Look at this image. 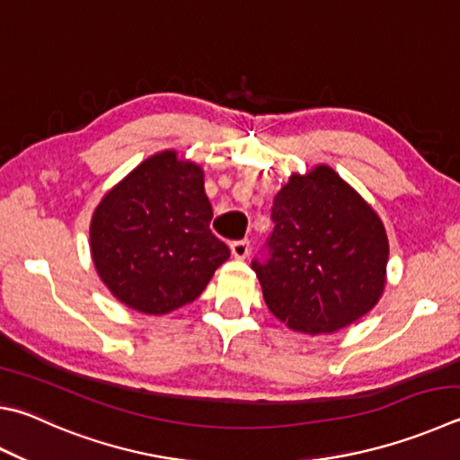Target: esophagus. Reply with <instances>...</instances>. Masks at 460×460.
<instances>
[{"instance_id": "1", "label": "esophagus", "mask_w": 460, "mask_h": 460, "mask_svg": "<svg viewBox=\"0 0 460 460\" xmlns=\"http://www.w3.org/2000/svg\"><path fill=\"white\" fill-rule=\"evenodd\" d=\"M231 253L235 259H245L252 253V243H249L247 239H241V241H233L231 243Z\"/></svg>"}]
</instances>
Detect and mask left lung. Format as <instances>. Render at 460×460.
<instances>
[{
    "mask_svg": "<svg viewBox=\"0 0 460 460\" xmlns=\"http://www.w3.org/2000/svg\"><path fill=\"white\" fill-rule=\"evenodd\" d=\"M265 255L252 261L265 304L304 333L368 314L386 283L388 237L374 208L330 166L294 174L273 199Z\"/></svg>",
    "mask_w": 460,
    "mask_h": 460,
    "instance_id": "left-lung-1",
    "label": "left lung"
}]
</instances>
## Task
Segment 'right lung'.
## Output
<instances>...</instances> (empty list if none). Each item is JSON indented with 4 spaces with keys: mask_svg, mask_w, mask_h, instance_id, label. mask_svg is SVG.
Listing matches in <instances>:
<instances>
[{
    "mask_svg": "<svg viewBox=\"0 0 460 460\" xmlns=\"http://www.w3.org/2000/svg\"><path fill=\"white\" fill-rule=\"evenodd\" d=\"M201 166L174 150L146 158L100 201L90 225L92 261L124 305L169 314L203 294L229 247L213 235Z\"/></svg>",
    "mask_w": 460,
    "mask_h": 460,
    "instance_id": "right-lung-1",
    "label": "right lung"
}]
</instances>
